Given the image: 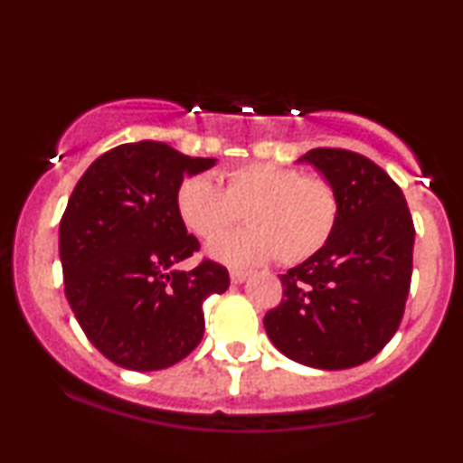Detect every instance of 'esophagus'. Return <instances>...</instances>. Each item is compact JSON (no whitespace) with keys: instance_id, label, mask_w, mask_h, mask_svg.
<instances>
[{"instance_id":"1","label":"esophagus","mask_w":463,"mask_h":463,"mask_svg":"<svg viewBox=\"0 0 463 463\" xmlns=\"http://www.w3.org/2000/svg\"><path fill=\"white\" fill-rule=\"evenodd\" d=\"M246 276H248V272L246 269H231V280L232 283H243V280H246Z\"/></svg>"}]
</instances>
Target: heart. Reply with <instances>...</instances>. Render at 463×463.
<instances>
[{
    "label": "heart",
    "mask_w": 463,
    "mask_h": 463,
    "mask_svg": "<svg viewBox=\"0 0 463 463\" xmlns=\"http://www.w3.org/2000/svg\"><path fill=\"white\" fill-rule=\"evenodd\" d=\"M176 211L184 228L202 241L220 237L246 217V231L217 239L209 252L231 265L276 257L298 265L317 254L339 220L337 191L326 178L272 163L228 169L220 187L191 176L178 187Z\"/></svg>",
    "instance_id": "heart-1"
}]
</instances>
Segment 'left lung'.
Returning a JSON list of instances; mask_svg holds the SVG:
<instances>
[{
  "label": "left lung",
  "instance_id": "1",
  "mask_svg": "<svg viewBox=\"0 0 463 463\" xmlns=\"http://www.w3.org/2000/svg\"><path fill=\"white\" fill-rule=\"evenodd\" d=\"M316 165L339 198V220L320 252L280 274L283 300L265 313L285 357L344 370L379 354L405 313L413 268V228L398 184L364 154L316 147Z\"/></svg>",
  "mask_w": 463,
  "mask_h": 463
}]
</instances>
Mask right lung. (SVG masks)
Segmentation results:
<instances>
[{
	"label": "right lung",
	"instance_id": "obj_1",
	"mask_svg": "<svg viewBox=\"0 0 463 463\" xmlns=\"http://www.w3.org/2000/svg\"><path fill=\"white\" fill-rule=\"evenodd\" d=\"M163 141L117 146L82 174L61 220L65 296L89 342L126 370L178 364L202 342V302L231 285L224 265L202 259L176 211L187 174L213 167Z\"/></svg>",
	"mask_w": 463,
	"mask_h": 463
}]
</instances>
